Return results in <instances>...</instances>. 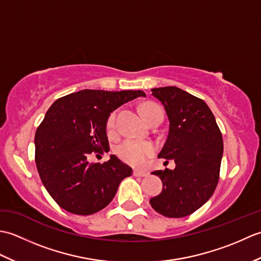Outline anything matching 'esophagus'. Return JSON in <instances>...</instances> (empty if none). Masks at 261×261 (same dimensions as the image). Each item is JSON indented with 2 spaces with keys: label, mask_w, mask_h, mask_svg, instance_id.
Returning <instances> with one entry per match:
<instances>
[{
  "label": "esophagus",
  "mask_w": 261,
  "mask_h": 261,
  "mask_svg": "<svg viewBox=\"0 0 261 261\" xmlns=\"http://www.w3.org/2000/svg\"><path fill=\"white\" fill-rule=\"evenodd\" d=\"M134 176H136V177H146V176H148V174L145 173V171L135 170V171H134Z\"/></svg>",
  "instance_id": "34e87169"
}]
</instances>
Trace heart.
Returning a JSON list of instances; mask_svg holds the SVG:
<instances>
[{"mask_svg":"<svg viewBox=\"0 0 261 261\" xmlns=\"http://www.w3.org/2000/svg\"><path fill=\"white\" fill-rule=\"evenodd\" d=\"M159 108L158 105L153 103H146L141 107V113L145 118L147 114L150 113L153 109ZM115 126V113H112L108 119L107 122V130L109 134H112ZM118 154L123 162L130 164L136 167H141V166L147 163V160L150 158L154 152V146L150 142L145 141H136V140H126L122 145L118 147Z\"/></svg>","mask_w":261,"mask_h":261,"instance_id":"heart-1","label":"heart"}]
</instances>
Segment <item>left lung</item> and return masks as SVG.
<instances>
[{
  "label": "left lung",
  "instance_id": "8db88e82",
  "mask_svg": "<svg viewBox=\"0 0 261 261\" xmlns=\"http://www.w3.org/2000/svg\"><path fill=\"white\" fill-rule=\"evenodd\" d=\"M169 120V131L159 158L176 167L154 170L163 191L150 199L154 211L167 218H184L206 203L218 185L223 154L222 134L203 99L176 86L152 88Z\"/></svg>",
  "mask_w": 261,
  "mask_h": 261
}]
</instances>
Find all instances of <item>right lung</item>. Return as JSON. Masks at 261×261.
Listing matches in <instances>:
<instances>
[{"instance_id": "right-lung-1", "label": "right lung", "mask_w": 261, "mask_h": 261, "mask_svg": "<svg viewBox=\"0 0 261 261\" xmlns=\"http://www.w3.org/2000/svg\"><path fill=\"white\" fill-rule=\"evenodd\" d=\"M142 91L83 90L55 101L35 136L36 165L43 186L60 207L77 215L108 206L132 169L111 154L90 164L92 153L109 152L107 122L111 112Z\"/></svg>"}]
</instances>
